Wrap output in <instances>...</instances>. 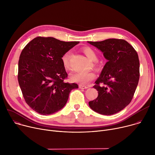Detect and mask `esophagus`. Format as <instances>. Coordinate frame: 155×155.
I'll return each instance as SVG.
<instances>
[{"label": "esophagus", "instance_id": "1", "mask_svg": "<svg viewBox=\"0 0 155 155\" xmlns=\"http://www.w3.org/2000/svg\"><path fill=\"white\" fill-rule=\"evenodd\" d=\"M79 88H80V89H87V88L89 87L88 86H84V85H81V84L79 85Z\"/></svg>", "mask_w": 155, "mask_h": 155}]
</instances>
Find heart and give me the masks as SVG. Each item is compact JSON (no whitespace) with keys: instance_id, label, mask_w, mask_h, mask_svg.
Masks as SVG:
<instances>
[{"instance_id":"b5f03b06","label":"heart","mask_w":155,"mask_h":155,"mask_svg":"<svg viewBox=\"0 0 155 155\" xmlns=\"http://www.w3.org/2000/svg\"><path fill=\"white\" fill-rule=\"evenodd\" d=\"M83 52L86 55V56L91 60L92 61H94L93 65L94 66H96L97 64L96 62L97 60V54L96 52L95 51L91 48L89 47H85L83 48ZM71 56V51L66 52L62 57V62L63 64L65 69H69L70 65H69V60ZM95 77V74L92 71H86V72H79L76 73L72 74L71 78V80L74 82H79L81 84H86L89 81H92Z\"/></svg>"}]
</instances>
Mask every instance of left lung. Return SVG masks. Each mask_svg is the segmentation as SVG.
I'll return each instance as SVG.
<instances>
[{
	"label": "left lung",
	"mask_w": 155,
	"mask_h": 155,
	"mask_svg": "<svg viewBox=\"0 0 155 155\" xmlns=\"http://www.w3.org/2000/svg\"><path fill=\"white\" fill-rule=\"evenodd\" d=\"M88 43L101 50L108 61L93 86L98 91V96L89 102V105L100 114H115L127 107L134 97L140 78L138 54L122 39Z\"/></svg>",
	"instance_id": "left-lung-1"
}]
</instances>
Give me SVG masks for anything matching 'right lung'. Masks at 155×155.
Segmentation results:
<instances>
[{"label": "right lung", "instance_id": "right-lung-1", "mask_svg": "<svg viewBox=\"0 0 155 155\" xmlns=\"http://www.w3.org/2000/svg\"><path fill=\"white\" fill-rule=\"evenodd\" d=\"M79 41L66 42L38 37L22 50L18 61V81L27 104L41 115H50L66 105L75 83L64 82L68 74L62 57Z\"/></svg>", "mask_w": 155, "mask_h": 155}]
</instances>
